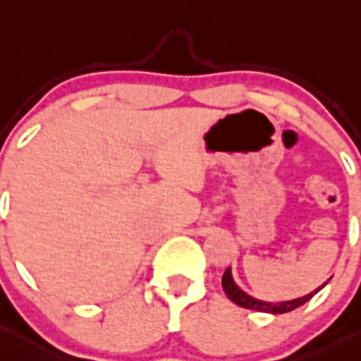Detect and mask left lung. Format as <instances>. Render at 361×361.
I'll list each match as a JSON object with an SVG mask.
<instances>
[{"label":"left lung","instance_id":"obj_1","mask_svg":"<svg viewBox=\"0 0 361 361\" xmlns=\"http://www.w3.org/2000/svg\"><path fill=\"white\" fill-rule=\"evenodd\" d=\"M221 285H224V290L225 294H227L231 300H233L236 305L240 307H245V309H252V311H259V312H272V314H281V312H289V311H294V309H298V307H302L303 303H307L309 300H311L312 296H314L316 293H318L319 289L312 290L311 294H307V296H302V298H296V300H290V302H280V303H271V302H259V300H256V298L249 296V294H245L243 290L238 287L236 283L233 281V276H231V269H227V271L224 272V278H221Z\"/></svg>","mask_w":361,"mask_h":361}]
</instances>
